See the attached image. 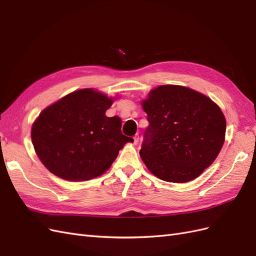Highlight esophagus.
<instances>
[{
    "label": "esophagus",
    "mask_w": 256,
    "mask_h": 256,
    "mask_svg": "<svg viewBox=\"0 0 256 256\" xmlns=\"http://www.w3.org/2000/svg\"><path fill=\"white\" fill-rule=\"evenodd\" d=\"M138 138H140V136H138V134H136V136H134V145H136V144L138 143Z\"/></svg>",
    "instance_id": "1"
}]
</instances>
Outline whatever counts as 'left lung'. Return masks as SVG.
<instances>
[{"mask_svg": "<svg viewBox=\"0 0 256 256\" xmlns=\"http://www.w3.org/2000/svg\"><path fill=\"white\" fill-rule=\"evenodd\" d=\"M150 125L140 156L150 173L168 182L196 180L218 156L226 120L210 98L180 85H160L142 102Z\"/></svg>", "mask_w": 256, "mask_h": 256, "instance_id": "1", "label": "left lung"}]
</instances>
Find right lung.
<instances>
[{"mask_svg":"<svg viewBox=\"0 0 256 256\" xmlns=\"http://www.w3.org/2000/svg\"><path fill=\"white\" fill-rule=\"evenodd\" d=\"M113 98L92 88L74 90L46 108L30 131L34 150L56 176L84 182L109 170L124 145L122 120L108 118Z\"/></svg>","mask_w":256,"mask_h":256,"instance_id":"obj_1","label":"right lung"}]
</instances>
